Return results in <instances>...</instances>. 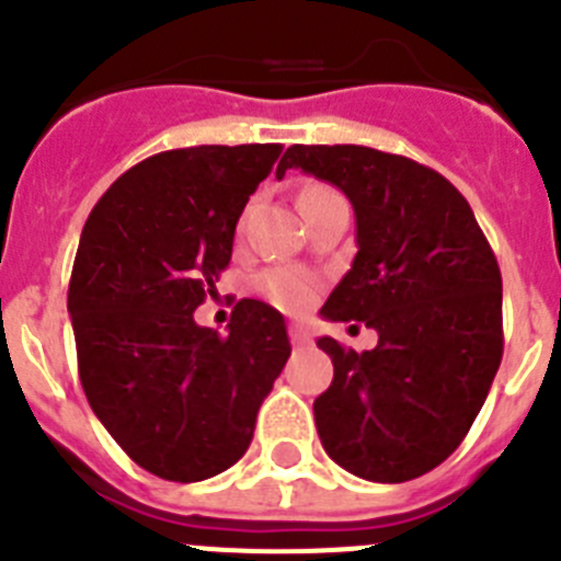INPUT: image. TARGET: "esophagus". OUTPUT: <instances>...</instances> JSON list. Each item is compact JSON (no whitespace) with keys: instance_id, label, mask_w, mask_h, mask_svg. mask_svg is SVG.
I'll return each mask as SVG.
<instances>
[{"instance_id":"34e87169","label":"esophagus","mask_w":561,"mask_h":561,"mask_svg":"<svg viewBox=\"0 0 561 561\" xmlns=\"http://www.w3.org/2000/svg\"><path fill=\"white\" fill-rule=\"evenodd\" d=\"M289 336H291V342H295V345H306V342L311 340V331H309V325H304V323H291L289 325Z\"/></svg>"}]
</instances>
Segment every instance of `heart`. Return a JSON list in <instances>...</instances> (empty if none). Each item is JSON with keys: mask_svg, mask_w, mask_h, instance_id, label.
<instances>
[{"mask_svg": "<svg viewBox=\"0 0 561 561\" xmlns=\"http://www.w3.org/2000/svg\"><path fill=\"white\" fill-rule=\"evenodd\" d=\"M323 191H329V187H309V191H304V196ZM264 291L272 304L280 306V309L300 311L314 300L317 284L314 277L300 270H275L264 277Z\"/></svg>", "mask_w": 561, "mask_h": 561, "instance_id": "obj_1", "label": "heart"}]
</instances>
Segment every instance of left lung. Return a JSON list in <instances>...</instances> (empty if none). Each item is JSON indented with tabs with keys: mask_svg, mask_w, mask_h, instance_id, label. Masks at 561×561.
<instances>
[{
	"mask_svg": "<svg viewBox=\"0 0 561 561\" xmlns=\"http://www.w3.org/2000/svg\"><path fill=\"white\" fill-rule=\"evenodd\" d=\"M340 187L356 255L320 314L365 323L374 351L317 345L334 381L314 399L331 460L374 483H404L458 449L503 359V277L469 202L438 171L365 146H291L277 165ZM356 329V325H351Z\"/></svg>",
	"mask_w": 561,
	"mask_h": 561,
	"instance_id": "1",
	"label": "left lung"
}]
</instances>
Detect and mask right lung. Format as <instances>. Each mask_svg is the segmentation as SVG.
Returning a JSON list of instances; mask_svg holds the SVG:
<instances>
[{
  "instance_id": "1",
  "label": "right lung",
  "mask_w": 561,
  "mask_h": 561,
  "mask_svg": "<svg viewBox=\"0 0 561 561\" xmlns=\"http://www.w3.org/2000/svg\"><path fill=\"white\" fill-rule=\"evenodd\" d=\"M277 157V142L153 153L83 225L67 295L83 393L123 453L162 480L230 469L291 354L284 314L261 300H238L225 336L193 320Z\"/></svg>"
}]
</instances>
